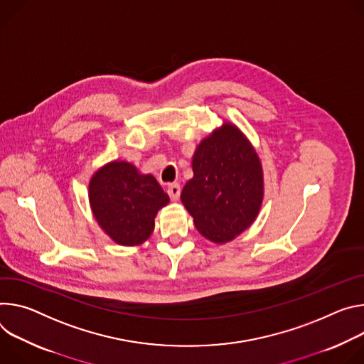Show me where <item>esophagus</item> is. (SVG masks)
<instances>
[{"label":"esophagus","mask_w":364,"mask_h":364,"mask_svg":"<svg viewBox=\"0 0 364 364\" xmlns=\"http://www.w3.org/2000/svg\"><path fill=\"white\" fill-rule=\"evenodd\" d=\"M168 193H169L172 200H178L179 195H181V186L178 183H171L168 186Z\"/></svg>","instance_id":"34e87169"}]
</instances>
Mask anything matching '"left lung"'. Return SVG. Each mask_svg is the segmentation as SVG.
I'll return each mask as SVG.
<instances>
[{"mask_svg":"<svg viewBox=\"0 0 364 364\" xmlns=\"http://www.w3.org/2000/svg\"><path fill=\"white\" fill-rule=\"evenodd\" d=\"M192 171L181 200L207 240L225 245L255 223L264 196L263 168L256 149L235 124L224 121L200 140Z\"/></svg>","mask_w":364,"mask_h":364,"instance_id":"1","label":"left lung"}]
</instances>
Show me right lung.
<instances>
[{
  "label": "right lung",
  "mask_w": 364,
  "mask_h": 364,
  "mask_svg": "<svg viewBox=\"0 0 364 364\" xmlns=\"http://www.w3.org/2000/svg\"><path fill=\"white\" fill-rule=\"evenodd\" d=\"M90 207L101 230L119 246H139L151 235L157 211L169 204L156 178L126 160L101 166L88 186Z\"/></svg>",
  "instance_id": "add662e5"
}]
</instances>
